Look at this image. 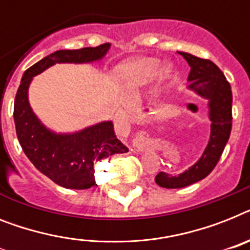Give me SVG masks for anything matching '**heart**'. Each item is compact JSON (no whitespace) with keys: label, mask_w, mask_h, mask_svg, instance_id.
I'll list each match as a JSON object with an SVG mask.
<instances>
[{"label":"heart","mask_w":250,"mask_h":250,"mask_svg":"<svg viewBox=\"0 0 250 250\" xmlns=\"http://www.w3.org/2000/svg\"><path fill=\"white\" fill-rule=\"evenodd\" d=\"M158 66V62L151 58L133 59L123 62L117 69V74L121 79L129 84H140L146 82L153 76Z\"/></svg>","instance_id":"1"}]
</instances>
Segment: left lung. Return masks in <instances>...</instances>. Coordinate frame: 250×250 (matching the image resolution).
I'll return each mask as SVG.
<instances>
[{
  "label": "left lung",
  "mask_w": 250,
  "mask_h": 250,
  "mask_svg": "<svg viewBox=\"0 0 250 250\" xmlns=\"http://www.w3.org/2000/svg\"><path fill=\"white\" fill-rule=\"evenodd\" d=\"M188 62V88L209 101L210 136L200 159L177 176L159 172L155 182L160 188H181L206 178L218 163L232 127V91L221 69L208 59L178 52Z\"/></svg>",
  "instance_id": "8db88e82"
}]
</instances>
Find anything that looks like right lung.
Masks as SVG:
<instances>
[{
    "instance_id": "obj_1",
    "label": "right lung",
    "mask_w": 250,
    "mask_h": 250,
    "mask_svg": "<svg viewBox=\"0 0 250 250\" xmlns=\"http://www.w3.org/2000/svg\"><path fill=\"white\" fill-rule=\"evenodd\" d=\"M110 43L79 50H59L24 72L14 104V122L20 146L41 173L65 188L84 190L96 186L93 164L128 147L117 139L111 122H103L83 131L58 135L36 117L28 101L32 78L56 62H91L105 56Z\"/></svg>"
}]
</instances>
